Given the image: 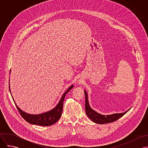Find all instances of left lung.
I'll return each instance as SVG.
<instances>
[{
	"instance_id": "obj_1",
	"label": "left lung",
	"mask_w": 148,
	"mask_h": 148,
	"mask_svg": "<svg viewBox=\"0 0 148 148\" xmlns=\"http://www.w3.org/2000/svg\"><path fill=\"white\" fill-rule=\"evenodd\" d=\"M85 96V112L86 115L89 117L90 119L92 120V121H93L95 123L100 124H107L114 122L120 118H121L122 116H123L125 113H127V112L129 111L127 110L125 112L121 113H116L113 114L111 115H101L93 110H92L89 105V103L88 101V96L86 92L84 90Z\"/></svg>"
}]
</instances>
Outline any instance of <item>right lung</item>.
<instances>
[{
  "label": "right lung",
  "instance_id": "1",
  "mask_svg": "<svg viewBox=\"0 0 148 148\" xmlns=\"http://www.w3.org/2000/svg\"><path fill=\"white\" fill-rule=\"evenodd\" d=\"M73 87V85H71L64 93L62 97L59 104L54 109L49 111L48 112L42 113L40 114H29L26 113L21 110L19 107L16 106L17 109L18 110L19 113L21 114V117L28 123L38 125L43 127L50 126L55 123H56L61 117L63 108V103L64 98L65 97L66 94Z\"/></svg>",
  "mask_w": 148,
  "mask_h": 148
}]
</instances>
